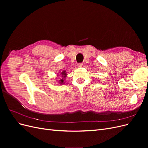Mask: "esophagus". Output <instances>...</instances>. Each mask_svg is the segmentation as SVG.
Returning a JSON list of instances; mask_svg holds the SVG:
<instances>
[{"label": "esophagus", "mask_w": 148, "mask_h": 148, "mask_svg": "<svg viewBox=\"0 0 148 148\" xmlns=\"http://www.w3.org/2000/svg\"><path fill=\"white\" fill-rule=\"evenodd\" d=\"M83 64L82 63H79V64H77V66H78V67H82V66H83Z\"/></svg>", "instance_id": "obj_1"}]
</instances>
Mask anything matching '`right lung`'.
<instances>
[{
	"label": "right lung",
	"mask_w": 148,
	"mask_h": 148,
	"mask_svg": "<svg viewBox=\"0 0 148 148\" xmlns=\"http://www.w3.org/2000/svg\"><path fill=\"white\" fill-rule=\"evenodd\" d=\"M61 74V77H62V79H61L60 80H59V83H60V84H64V79L65 78V77H66V73L65 71H63L62 72L60 73Z\"/></svg>",
	"instance_id": "1"
}]
</instances>
